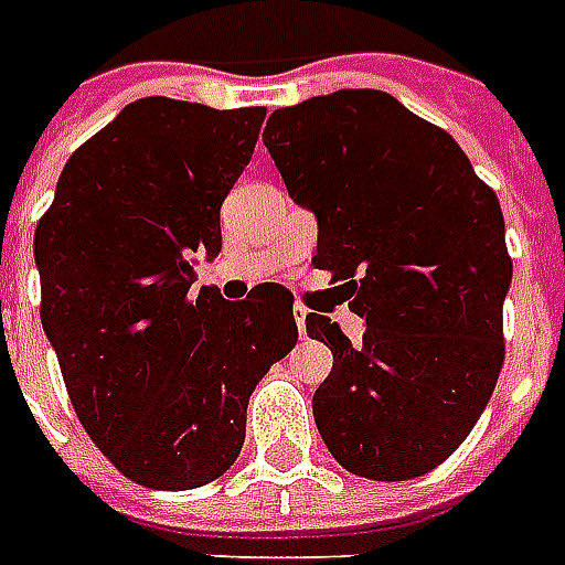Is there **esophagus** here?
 <instances>
[{
  "label": "esophagus",
  "mask_w": 565,
  "mask_h": 565,
  "mask_svg": "<svg viewBox=\"0 0 565 565\" xmlns=\"http://www.w3.org/2000/svg\"><path fill=\"white\" fill-rule=\"evenodd\" d=\"M295 322H298V334H301V340H307V310H303V307H295Z\"/></svg>",
  "instance_id": "34e87169"
}]
</instances>
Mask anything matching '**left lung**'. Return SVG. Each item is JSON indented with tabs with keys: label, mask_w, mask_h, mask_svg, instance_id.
<instances>
[{
	"label": "left lung",
	"mask_w": 565,
	"mask_h": 565,
	"mask_svg": "<svg viewBox=\"0 0 565 565\" xmlns=\"http://www.w3.org/2000/svg\"><path fill=\"white\" fill-rule=\"evenodd\" d=\"M264 146L316 215L313 264L367 326L353 347L338 322L307 316V334L334 353L316 429L359 478H419L466 441L505 362L499 198L454 136L383 90L276 109Z\"/></svg>",
	"instance_id": "obj_1"
}]
</instances>
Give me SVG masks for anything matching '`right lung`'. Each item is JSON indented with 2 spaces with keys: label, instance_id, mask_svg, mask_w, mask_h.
<instances>
[{
  "label": "right lung",
  "instance_id": "right-lung-1",
  "mask_svg": "<svg viewBox=\"0 0 565 565\" xmlns=\"http://www.w3.org/2000/svg\"><path fill=\"white\" fill-rule=\"evenodd\" d=\"M267 109L146 97L75 148L35 227L42 328L84 431L124 478L194 490L246 438L258 380L298 343L291 291L194 286Z\"/></svg>",
  "mask_w": 565,
  "mask_h": 565
}]
</instances>
